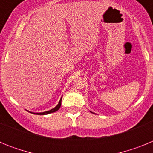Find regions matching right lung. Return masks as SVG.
Instances as JSON below:
<instances>
[{
	"label": "right lung",
	"instance_id": "1",
	"mask_svg": "<svg viewBox=\"0 0 153 153\" xmlns=\"http://www.w3.org/2000/svg\"><path fill=\"white\" fill-rule=\"evenodd\" d=\"M61 100H62V97H61V99L60 100V101H59V103L57 104V106H56L55 108H53V109L49 110V111H46V112H44V113H31V112H30V113H33V114H37V115H47V114H49V113H54V112L57 111L58 109H60V106H61Z\"/></svg>",
	"mask_w": 153,
	"mask_h": 153
}]
</instances>
